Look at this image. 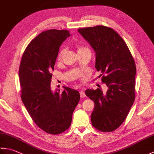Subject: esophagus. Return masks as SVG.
Listing matches in <instances>:
<instances>
[{
  "instance_id": "obj_1",
  "label": "esophagus",
  "mask_w": 154,
  "mask_h": 154,
  "mask_svg": "<svg viewBox=\"0 0 154 154\" xmlns=\"http://www.w3.org/2000/svg\"><path fill=\"white\" fill-rule=\"evenodd\" d=\"M79 93H80L81 98H83V97H85V92H84L83 91H81L80 92H79Z\"/></svg>"
}]
</instances>
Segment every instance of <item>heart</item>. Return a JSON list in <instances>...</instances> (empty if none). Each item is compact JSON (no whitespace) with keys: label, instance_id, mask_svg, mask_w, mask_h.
Wrapping results in <instances>:
<instances>
[{"label":"heart","instance_id":"1","mask_svg":"<svg viewBox=\"0 0 154 154\" xmlns=\"http://www.w3.org/2000/svg\"><path fill=\"white\" fill-rule=\"evenodd\" d=\"M84 49H85V48H82V47H81V48H78V51L83 50H84ZM63 53H64V50H61L60 51V53H59V54H58V57H57V59H58L59 60H61V57H62V56H63Z\"/></svg>","mask_w":154,"mask_h":154}]
</instances>
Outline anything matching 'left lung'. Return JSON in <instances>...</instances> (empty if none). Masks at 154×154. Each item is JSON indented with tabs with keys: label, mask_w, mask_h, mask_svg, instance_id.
I'll use <instances>...</instances> for the list:
<instances>
[{
	"label": "left lung",
	"mask_w": 154,
	"mask_h": 154,
	"mask_svg": "<svg viewBox=\"0 0 154 154\" xmlns=\"http://www.w3.org/2000/svg\"><path fill=\"white\" fill-rule=\"evenodd\" d=\"M78 32L95 52V68L104 74L102 81L108 87L106 94L100 89L85 91L94 103L91 122L101 132L114 131L124 122L134 102V60L125 42L112 28L96 26Z\"/></svg>",
	"instance_id": "left-lung-1"
}]
</instances>
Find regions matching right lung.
<instances>
[{
  "mask_svg": "<svg viewBox=\"0 0 154 154\" xmlns=\"http://www.w3.org/2000/svg\"><path fill=\"white\" fill-rule=\"evenodd\" d=\"M70 35L65 30L42 32L27 46L19 67L22 102L35 124L51 134L69 128L80 99L79 91L69 87H63L61 93L51 89L59 48Z\"/></svg>",
  "mask_w": 154,
  "mask_h": 154,
  "instance_id": "add662e5",
  "label": "right lung"
}]
</instances>
